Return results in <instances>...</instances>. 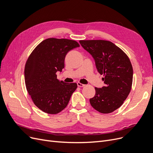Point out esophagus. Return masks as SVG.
Wrapping results in <instances>:
<instances>
[{"label": "esophagus", "instance_id": "obj_1", "mask_svg": "<svg viewBox=\"0 0 153 153\" xmlns=\"http://www.w3.org/2000/svg\"><path fill=\"white\" fill-rule=\"evenodd\" d=\"M77 85H78V86H79V87H83V86H85V85H84V84H82V83H77Z\"/></svg>", "mask_w": 153, "mask_h": 153}]
</instances>
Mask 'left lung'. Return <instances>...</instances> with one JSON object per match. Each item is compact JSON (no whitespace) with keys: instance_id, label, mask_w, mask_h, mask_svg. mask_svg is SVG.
Here are the masks:
<instances>
[{"instance_id":"left-lung-1","label":"left lung","mask_w":153,"mask_h":153,"mask_svg":"<svg viewBox=\"0 0 153 153\" xmlns=\"http://www.w3.org/2000/svg\"><path fill=\"white\" fill-rule=\"evenodd\" d=\"M79 42L93 57L105 84L101 88H94L95 95L90 99V104L101 113H112L123 104L131 90V63L128 55L110 41L90 40Z\"/></svg>"}]
</instances>
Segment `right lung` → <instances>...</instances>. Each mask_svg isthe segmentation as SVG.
Here are the masks:
<instances>
[{
  "label": "right lung",
  "mask_w": 153,
  "mask_h": 153,
  "mask_svg": "<svg viewBox=\"0 0 153 153\" xmlns=\"http://www.w3.org/2000/svg\"><path fill=\"white\" fill-rule=\"evenodd\" d=\"M79 47L75 40L49 38L43 40L29 55L24 69L27 90L35 105L48 114H57L67 107L76 83H67L56 73L65 67V58Z\"/></svg>",
  "instance_id": "add662e5"
}]
</instances>
